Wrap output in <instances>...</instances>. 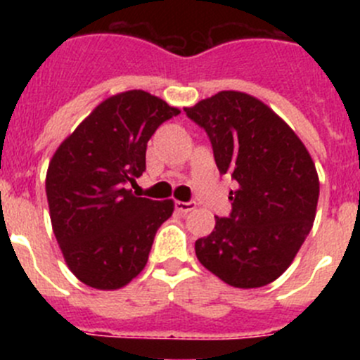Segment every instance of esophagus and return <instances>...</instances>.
<instances>
[{
  "label": "esophagus",
  "instance_id": "obj_1",
  "mask_svg": "<svg viewBox=\"0 0 360 360\" xmlns=\"http://www.w3.org/2000/svg\"><path fill=\"white\" fill-rule=\"evenodd\" d=\"M174 207H176V210H179V212H190V210H193L195 207H197V203L195 202H179L177 200L174 203Z\"/></svg>",
  "mask_w": 360,
  "mask_h": 360
}]
</instances>
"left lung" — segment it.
Segmentation results:
<instances>
[{"mask_svg":"<svg viewBox=\"0 0 360 360\" xmlns=\"http://www.w3.org/2000/svg\"><path fill=\"white\" fill-rule=\"evenodd\" d=\"M231 174V212L195 242L198 261L233 288H263L292 263L319 200L315 163L291 127L256 97L224 90L184 108Z\"/></svg>","mask_w":360,"mask_h":360,"instance_id":"8db88e82","label":"left lung"}]
</instances>
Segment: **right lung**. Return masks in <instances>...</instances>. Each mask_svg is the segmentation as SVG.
Listing matches in <instances>:
<instances>
[{
    "instance_id": "1",
    "label": "right lung",
    "mask_w": 360,
    "mask_h": 360,
    "mask_svg": "<svg viewBox=\"0 0 360 360\" xmlns=\"http://www.w3.org/2000/svg\"><path fill=\"white\" fill-rule=\"evenodd\" d=\"M179 112L144 90L122 92L90 112L50 160L45 186L53 233L83 284L120 289L146 266L174 202L136 197L127 184L146 170L155 130Z\"/></svg>"
}]
</instances>
